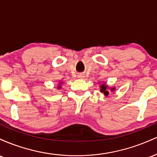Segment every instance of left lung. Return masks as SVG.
Segmentation results:
<instances>
[{"instance_id":"1","label":"left lung","mask_w":157,"mask_h":157,"mask_svg":"<svg viewBox=\"0 0 157 157\" xmlns=\"http://www.w3.org/2000/svg\"><path fill=\"white\" fill-rule=\"evenodd\" d=\"M100 88H101V89H100L101 90V92H103L105 95H109V91H107V86H105V84H103L100 86ZM113 89H114V88H113L112 91H113Z\"/></svg>"}]
</instances>
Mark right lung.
I'll list each match as a JSON object with an SVG mask.
<instances>
[{"label": "right lung", "mask_w": 157, "mask_h": 157, "mask_svg": "<svg viewBox=\"0 0 157 157\" xmlns=\"http://www.w3.org/2000/svg\"><path fill=\"white\" fill-rule=\"evenodd\" d=\"M58 88H60V87H58Z\"/></svg>", "instance_id": "add662e5"}]
</instances>
